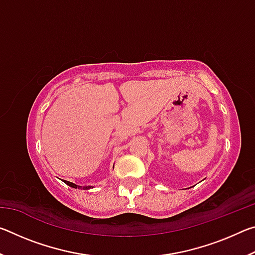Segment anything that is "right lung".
I'll use <instances>...</instances> for the list:
<instances>
[{
    "label": "right lung",
    "mask_w": 255,
    "mask_h": 255,
    "mask_svg": "<svg viewBox=\"0 0 255 255\" xmlns=\"http://www.w3.org/2000/svg\"><path fill=\"white\" fill-rule=\"evenodd\" d=\"M65 183L70 185V187H73V188H77V185L74 184L73 182H70V181H65Z\"/></svg>",
    "instance_id": "add662e5"
}]
</instances>
